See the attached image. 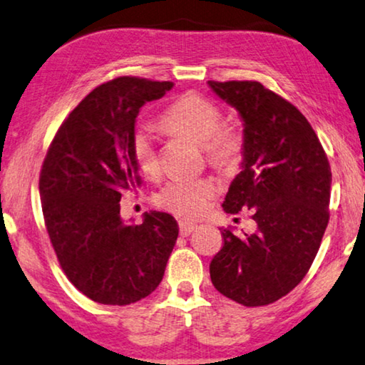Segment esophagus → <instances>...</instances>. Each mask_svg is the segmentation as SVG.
I'll return each mask as SVG.
<instances>
[{
  "instance_id": "34e87169",
  "label": "esophagus",
  "mask_w": 365,
  "mask_h": 365,
  "mask_svg": "<svg viewBox=\"0 0 365 365\" xmlns=\"http://www.w3.org/2000/svg\"><path fill=\"white\" fill-rule=\"evenodd\" d=\"M195 228L197 225L192 222H186V220H181V222H179V232H181V236H189Z\"/></svg>"
}]
</instances>
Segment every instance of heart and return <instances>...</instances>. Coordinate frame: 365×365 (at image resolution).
I'll return each mask as SVG.
<instances>
[{
	"label": "heart",
	"mask_w": 365,
	"mask_h": 365,
	"mask_svg": "<svg viewBox=\"0 0 365 365\" xmlns=\"http://www.w3.org/2000/svg\"><path fill=\"white\" fill-rule=\"evenodd\" d=\"M223 113L217 103L195 92L182 93L173 100L160 116L165 129L202 143L208 163L222 171H231L241 163L244 135L241 130L222 124ZM133 158L142 175L158 173V153L150 129L137 128L130 140ZM215 182L208 178H176L166 182L157 202L181 217H200L215 195Z\"/></svg>",
	"instance_id": "heart-1"
}]
</instances>
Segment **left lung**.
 <instances>
[{"mask_svg": "<svg viewBox=\"0 0 365 365\" xmlns=\"http://www.w3.org/2000/svg\"><path fill=\"white\" fill-rule=\"evenodd\" d=\"M244 123L241 173L223 210L252 213L254 232L223 230L210 278L223 296L246 307L267 306L306 277L327 230L331 170L306 116L260 82L208 81Z\"/></svg>", "mask_w": 365, "mask_h": 365, "instance_id": "obj_1", "label": "left lung"}]
</instances>
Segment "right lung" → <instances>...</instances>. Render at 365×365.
<instances>
[{"mask_svg":"<svg viewBox=\"0 0 365 365\" xmlns=\"http://www.w3.org/2000/svg\"><path fill=\"white\" fill-rule=\"evenodd\" d=\"M173 82L123 76L87 95L64 119L40 173L45 226L59 265L88 299L128 306L163 279L179 226L150 212L140 225L121 220V195L139 186L133 158L135 118Z\"/></svg>","mask_w":365,"mask_h":365,"instance_id":"add662e5","label":"right lung"}]
</instances>
